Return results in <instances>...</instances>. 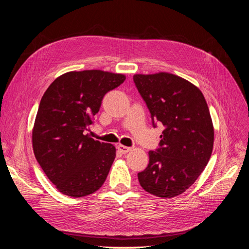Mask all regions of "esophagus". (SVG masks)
Instances as JSON below:
<instances>
[{"instance_id": "1", "label": "esophagus", "mask_w": 249, "mask_h": 249, "mask_svg": "<svg viewBox=\"0 0 249 249\" xmlns=\"http://www.w3.org/2000/svg\"><path fill=\"white\" fill-rule=\"evenodd\" d=\"M117 149L119 150L120 153L126 154L127 152H130V150H131V147H129V146H124V145H123V144H118V145H117Z\"/></svg>"}]
</instances>
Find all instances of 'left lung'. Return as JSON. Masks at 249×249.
Returning <instances> with one entry per match:
<instances>
[{
	"label": "left lung",
	"instance_id": "1",
	"mask_svg": "<svg viewBox=\"0 0 249 249\" xmlns=\"http://www.w3.org/2000/svg\"><path fill=\"white\" fill-rule=\"evenodd\" d=\"M150 112L154 127L164 125L159 147L149 150L141 187L170 198L185 192L205 169L213 150L214 129L205 96L187 80L159 72L133 77Z\"/></svg>",
	"mask_w": 249,
	"mask_h": 249
}]
</instances>
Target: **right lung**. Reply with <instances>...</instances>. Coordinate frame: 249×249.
<instances>
[{
  "instance_id": "right-lung-1",
  "label": "right lung",
  "mask_w": 249,
  "mask_h": 249,
  "mask_svg": "<svg viewBox=\"0 0 249 249\" xmlns=\"http://www.w3.org/2000/svg\"><path fill=\"white\" fill-rule=\"evenodd\" d=\"M120 73L70 71L57 78L40 101L32 132L37 162L57 189L71 197L99 190L116 149L86 134L103 97L124 82Z\"/></svg>"
}]
</instances>
